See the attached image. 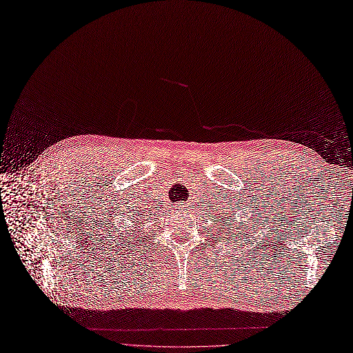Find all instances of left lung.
<instances>
[{
    "instance_id": "1",
    "label": "left lung",
    "mask_w": 353,
    "mask_h": 353,
    "mask_svg": "<svg viewBox=\"0 0 353 353\" xmlns=\"http://www.w3.org/2000/svg\"><path fill=\"white\" fill-rule=\"evenodd\" d=\"M223 222H225V219H223ZM222 226H223V225H222ZM226 226H228V225H226ZM229 228H232V226H229ZM238 229H239V228H238ZM236 232H238V231H236ZM236 232H235V235H236V236H232V238H238V236H239V234H236ZM229 234L232 235V231H229Z\"/></svg>"
}]
</instances>
